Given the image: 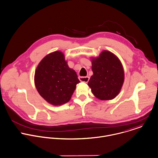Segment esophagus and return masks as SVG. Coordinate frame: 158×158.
<instances>
[{"label": "esophagus", "instance_id": "34e87169", "mask_svg": "<svg viewBox=\"0 0 158 158\" xmlns=\"http://www.w3.org/2000/svg\"><path fill=\"white\" fill-rule=\"evenodd\" d=\"M79 80L81 81V82H88L89 79H90V77L89 76H85V77H79Z\"/></svg>", "mask_w": 158, "mask_h": 158}]
</instances>
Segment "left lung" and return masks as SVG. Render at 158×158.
Wrapping results in <instances>:
<instances>
[{
    "label": "left lung",
    "mask_w": 158,
    "mask_h": 158,
    "mask_svg": "<svg viewBox=\"0 0 158 158\" xmlns=\"http://www.w3.org/2000/svg\"><path fill=\"white\" fill-rule=\"evenodd\" d=\"M94 73L88 85L95 96L101 100H110L120 93L124 82V70L118 58L108 51L92 58Z\"/></svg>",
    "instance_id": "8db88e82"
}]
</instances>
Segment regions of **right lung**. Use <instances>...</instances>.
Instances as JSON below:
<instances>
[{
	"mask_svg": "<svg viewBox=\"0 0 158 158\" xmlns=\"http://www.w3.org/2000/svg\"><path fill=\"white\" fill-rule=\"evenodd\" d=\"M34 81L39 94L54 106L68 102L80 82L76 71L69 68L60 51L50 53L41 60L36 69Z\"/></svg>",
	"mask_w": 158,
	"mask_h": 158,
	"instance_id": "add662e5",
	"label": "right lung"
}]
</instances>
